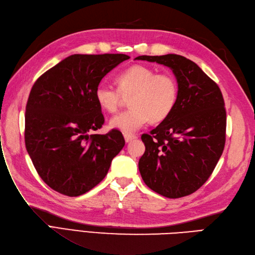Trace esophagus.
<instances>
[{"label":"esophagus","mask_w":255,"mask_h":255,"mask_svg":"<svg viewBox=\"0 0 255 255\" xmlns=\"http://www.w3.org/2000/svg\"><path fill=\"white\" fill-rule=\"evenodd\" d=\"M124 137H125V141H126V143H129V142L133 141V139H135V138H136V136H135V135H132V134H125V135H124Z\"/></svg>","instance_id":"esophagus-1"}]
</instances>
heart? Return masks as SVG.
I'll list each match as a JSON object with an SVG mask.
<instances>
[{
  "label": "heart",
  "instance_id": "heart-1",
  "mask_svg": "<svg viewBox=\"0 0 255 255\" xmlns=\"http://www.w3.org/2000/svg\"><path fill=\"white\" fill-rule=\"evenodd\" d=\"M118 89L106 85L95 88V98L110 113L119 110L124 97H130L131 108L110 120V127L126 134L134 133L147 122L160 123L175 109L179 88L169 73L155 72L145 65H132L117 77Z\"/></svg>",
  "mask_w": 255,
  "mask_h": 255
}]
</instances>
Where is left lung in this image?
I'll use <instances>...</instances> for the list:
<instances>
[{"instance_id": "1", "label": "left lung", "mask_w": 255, "mask_h": 255, "mask_svg": "<svg viewBox=\"0 0 255 255\" xmlns=\"http://www.w3.org/2000/svg\"><path fill=\"white\" fill-rule=\"evenodd\" d=\"M175 74L179 94L175 109L143 134L145 152L138 169L145 184L167 198L191 195L212 175L226 143L227 114L217 84L183 56H138Z\"/></svg>"}]
</instances>
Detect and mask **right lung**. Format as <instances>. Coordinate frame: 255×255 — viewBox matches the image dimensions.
Here are the masks:
<instances>
[{
  "label": "right lung",
  "mask_w": 255,
  "mask_h": 255,
  "mask_svg": "<svg viewBox=\"0 0 255 255\" xmlns=\"http://www.w3.org/2000/svg\"><path fill=\"white\" fill-rule=\"evenodd\" d=\"M125 54L71 55L32 86L25 111V146L41 179L62 195L80 196L100 183L125 139L102 128L104 116L95 88Z\"/></svg>",
  "instance_id": "1"
}]
</instances>
